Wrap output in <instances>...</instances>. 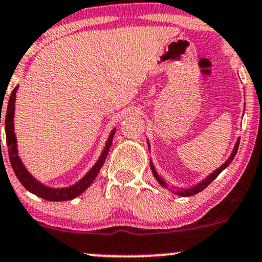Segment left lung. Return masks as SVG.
I'll use <instances>...</instances> for the list:
<instances>
[{
	"label": "left lung",
	"instance_id": "left-lung-1",
	"mask_svg": "<svg viewBox=\"0 0 262 262\" xmlns=\"http://www.w3.org/2000/svg\"><path fill=\"white\" fill-rule=\"evenodd\" d=\"M146 140H148V139H146ZM238 143H240V138H238V139L236 140V144H235L234 149H232L231 155H230V157H229V159L226 160V162L224 163L223 165L220 166V168H217L216 170L212 171V173L209 175L208 178H205V179H204V180H201V182L199 184H196V185L190 186V188H177V186H173V188H175V190H171V192H174V194L179 195V196H191V195H195V194H198V192H200L201 190H204V189H205L206 186H208L209 184H210L212 180H214L215 178H216L217 175H219L221 171L224 170V169L228 168L229 164L232 162L234 157H235V155H236V151H237V148H238ZM148 148L150 149V144H149V140H148ZM150 169H151V171H153V175H154L155 179H157V182L159 183L160 185L163 186V188H168L169 184L166 183V180L164 179L162 175H159V174L157 173V170H155V168H154V165H153V162H151V160H150Z\"/></svg>",
	"mask_w": 262,
	"mask_h": 262
}]
</instances>
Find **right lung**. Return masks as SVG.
Instances as JSON below:
<instances>
[{
  "label": "right lung",
  "mask_w": 262,
  "mask_h": 262,
  "mask_svg": "<svg viewBox=\"0 0 262 262\" xmlns=\"http://www.w3.org/2000/svg\"><path fill=\"white\" fill-rule=\"evenodd\" d=\"M18 85L13 89L12 93H11L10 99H8V105L7 111H6L5 116V126H6V142H7L8 146V155H10V162L12 165V169L16 174V177L18 178V180L21 182L22 185L27 189L28 191L32 192V194L37 195V196L42 198V199L48 200V201H66V200H72L74 198H77L78 195L84 192L88 189V186L94 182V179L98 175L100 168L103 166V164L105 162V158H107L109 148L112 145V140H113V136L116 133V128L111 132L109 134L107 143H105L104 149H103L102 154H100L99 159L97 160V163L92 166L88 170V173L78 180L76 184L71 186H66V188H52V186L45 185L39 180H37L30 171L27 170V168L25 166V164L22 163L21 158L18 155V149H17V139L16 134H14V103H16V93ZM0 123H1V117H0Z\"/></svg>",
  "instance_id": "1"
}]
</instances>
